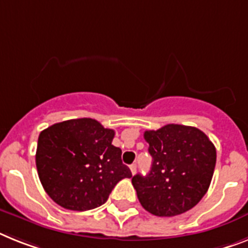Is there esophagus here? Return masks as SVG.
<instances>
[{
  "instance_id": "34e87169",
  "label": "esophagus",
  "mask_w": 248,
  "mask_h": 248,
  "mask_svg": "<svg viewBox=\"0 0 248 248\" xmlns=\"http://www.w3.org/2000/svg\"><path fill=\"white\" fill-rule=\"evenodd\" d=\"M130 170H131V172H132V175H134L135 172H136V164H131Z\"/></svg>"
}]
</instances>
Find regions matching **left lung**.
Instances as JSON below:
<instances>
[{
    "label": "left lung",
    "instance_id": "8db88e82",
    "mask_svg": "<svg viewBox=\"0 0 248 248\" xmlns=\"http://www.w3.org/2000/svg\"><path fill=\"white\" fill-rule=\"evenodd\" d=\"M143 137L153 164L147 175L132 178L141 205L154 216L172 217L198 204L211 185L217 159L207 135L171 124L145 131Z\"/></svg>",
    "mask_w": 248,
    "mask_h": 248
}]
</instances>
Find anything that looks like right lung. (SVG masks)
Here are the masks:
<instances>
[{"mask_svg": "<svg viewBox=\"0 0 248 248\" xmlns=\"http://www.w3.org/2000/svg\"><path fill=\"white\" fill-rule=\"evenodd\" d=\"M113 137V130L93 118L63 121L41 131L36 168L50 198L70 211L105 204L114 185L132 176Z\"/></svg>", "mask_w": 248, "mask_h": 248, "instance_id": "1", "label": "right lung"}]
</instances>
